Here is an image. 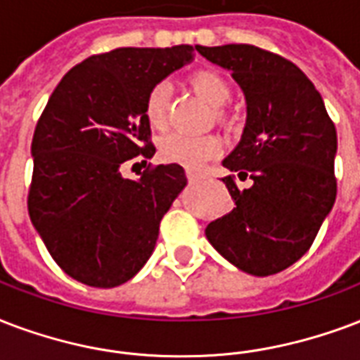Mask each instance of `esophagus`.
<instances>
[{"label":"esophagus","instance_id":"obj_1","mask_svg":"<svg viewBox=\"0 0 360 360\" xmlns=\"http://www.w3.org/2000/svg\"><path fill=\"white\" fill-rule=\"evenodd\" d=\"M186 179L191 181V183H196V181H200V174L192 172V169H186Z\"/></svg>","mask_w":360,"mask_h":360}]
</instances>
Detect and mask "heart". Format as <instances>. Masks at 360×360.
<instances>
[{
	"mask_svg": "<svg viewBox=\"0 0 360 360\" xmlns=\"http://www.w3.org/2000/svg\"><path fill=\"white\" fill-rule=\"evenodd\" d=\"M188 84L192 90L204 98L210 105L221 107L232 98V86L221 73L213 70H198L191 73ZM169 98L172 86L168 81H158L150 86L145 98V117L153 128H164L168 120ZM219 122L230 119L224 109H215ZM223 149V143L217 136H185L179 131H172L160 139V156L164 160L181 164L185 168L198 169L205 162L217 156Z\"/></svg>",
	"mask_w": 360,
	"mask_h": 360,
	"instance_id": "1",
	"label": "heart"
}]
</instances>
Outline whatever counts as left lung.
<instances>
[{
	"instance_id": "obj_1",
	"label": "left lung",
	"mask_w": 360,
	"mask_h": 360,
	"mask_svg": "<svg viewBox=\"0 0 360 360\" xmlns=\"http://www.w3.org/2000/svg\"><path fill=\"white\" fill-rule=\"evenodd\" d=\"M196 51L232 71L247 100L240 145L223 166L236 207L207 224L205 236L224 259L251 276H274L308 251L336 200V128L314 82L290 60L255 45Z\"/></svg>"
}]
</instances>
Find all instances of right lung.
<instances>
[{"instance_id": "1", "label": "right lung", "mask_w": 360, "mask_h": 360, "mask_svg": "<svg viewBox=\"0 0 360 360\" xmlns=\"http://www.w3.org/2000/svg\"><path fill=\"white\" fill-rule=\"evenodd\" d=\"M191 45L122 46L73 65L54 89L32 139L27 213L54 262L100 289L126 283L149 260L158 226L186 185L179 164L120 166L155 155L145 98L192 60Z\"/></svg>"}]
</instances>
